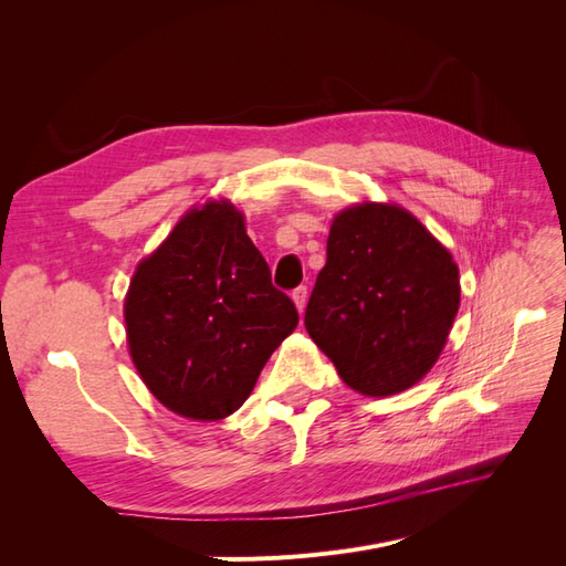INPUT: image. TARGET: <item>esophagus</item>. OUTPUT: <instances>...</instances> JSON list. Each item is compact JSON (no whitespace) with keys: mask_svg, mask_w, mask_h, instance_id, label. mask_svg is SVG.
<instances>
[{"mask_svg":"<svg viewBox=\"0 0 566 566\" xmlns=\"http://www.w3.org/2000/svg\"><path fill=\"white\" fill-rule=\"evenodd\" d=\"M306 297H310V293H306V287H304V285H300L297 290H293V302H295V306H297V312H300V314L304 312Z\"/></svg>","mask_w":566,"mask_h":566,"instance_id":"1","label":"esophagus"}]
</instances>
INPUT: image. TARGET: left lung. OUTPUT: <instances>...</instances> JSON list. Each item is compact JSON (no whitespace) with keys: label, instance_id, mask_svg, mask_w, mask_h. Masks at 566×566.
<instances>
[{"label":"left lung","instance_id":"1","mask_svg":"<svg viewBox=\"0 0 566 566\" xmlns=\"http://www.w3.org/2000/svg\"><path fill=\"white\" fill-rule=\"evenodd\" d=\"M458 306L451 252L399 205L364 202L333 219L304 325L345 385L389 397L430 373Z\"/></svg>","mask_w":566,"mask_h":566}]
</instances>
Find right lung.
<instances>
[{
	"label": "right lung",
	"mask_w": 566,
	"mask_h": 566,
	"mask_svg": "<svg viewBox=\"0 0 566 566\" xmlns=\"http://www.w3.org/2000/svg\"><path fill=\"white\" fill-rule=\"evenodd\" d=\"M297 321L229 200L188 210L136 266L125 300L142 380L163 406L202 422L245 403Z\"/></svg>",
	"instance_id": "1"
}]
</instances>
